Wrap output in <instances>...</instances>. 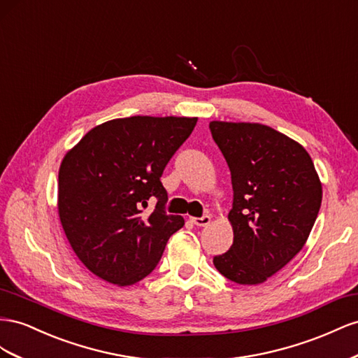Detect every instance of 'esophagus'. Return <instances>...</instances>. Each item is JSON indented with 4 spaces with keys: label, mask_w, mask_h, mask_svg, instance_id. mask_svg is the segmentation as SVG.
I'll list each match as a JSON object with an SVG mask.
<instances>
[{
    "label": "esophagus",
    "mask_w": 358,
    "mask_h": 358,
    "mask_svg": "<svg viewBox=\"0 0 358 358\" xmlns=\"http://www.w3.org/2000/svg\"><path fill=\"white\" fill-rule=\"evenodd\" d=\"M190 220L196 224V227H207V224H210L211 222V217L208 216V214H206V216L202 217H190Z\"/></svg>",
    "instance_id": "1"
}]
</instances>
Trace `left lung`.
I'll return each instance as SVG.
<instances>
[{"mask_svg":"<svg viewBox=\"0 0 358 358\" xmlns=\"http://www.w3.org/2000/svg\"><path fill=\"white\" fill-rule=\"evenodd\" d=\"M231 171V249L214 267L238 285H259L283 268L309 238L322 186L309 152L259 122L211 121Z\"/></svg>","mask_w":358,"mask_h":358,"instance_id":"8db88e82","label":"left lung"}]
</instances>
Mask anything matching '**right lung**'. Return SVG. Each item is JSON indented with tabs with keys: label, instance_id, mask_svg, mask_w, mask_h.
Returning a JSON list of instances; mask_svg holds the SVG:
<instances>
[{
	"label": "right lung",
	"instance_id": "add662e5",
	"mask_svg": "<svg viewBox=\"0 0 358 358\" xmlns=\"http://www.w3.org/2000/svg\"><path fill=\"white\" fill-rule=\"evenodd\" d=\"M198 118H117L91 129L67 151L58 172V216L85 267L117 287L156 268L166 243L185 224L166 214L160 177ZM150 197L155 211L141 214Z\"/></svg>",
	"mask_w": 358,
	"mask_h": 358
}]
</instances>
